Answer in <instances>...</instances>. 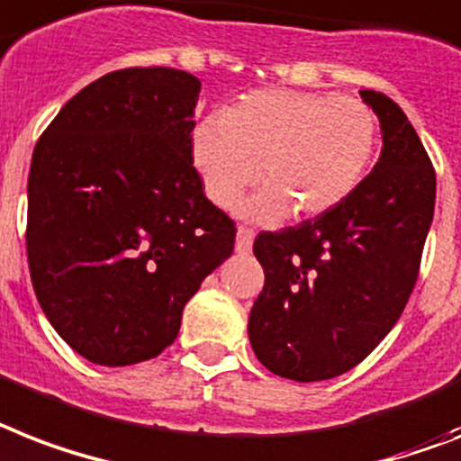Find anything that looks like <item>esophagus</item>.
Masks as SVG:
<instances>
[{
  "label": "esophagus",
  "mask_w": 461,
  "mask_h": 461,
  "mask_svg": "<svg viewBox=\"0 0 461 461\" xmlns=\"http://www.w3.org/2000/svg\"><path fill=\"white\" fill-rule=\"evenodd\" d=\"M253 230L249 227H239L237 230V253H249L253 249Z\"/></svg>",
  "instance_id": "34e87169"
}]
</instances>
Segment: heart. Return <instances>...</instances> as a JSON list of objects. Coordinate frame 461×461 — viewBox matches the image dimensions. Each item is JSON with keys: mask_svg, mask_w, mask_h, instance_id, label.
I'll list each match as a JSON object with an SVG mask.
<instances>
[{"mask_svg": "<svg viewBox=\"0 0 461 461\" xmlns=\"http://www.w3.org/2000/svg\"><path fill=\"white\" fill-rule=\"evenodd\" d=\"M379 122L353 96L256 89L222 118L208 115L192 137V163L212 203L231 208L267 182L241 212L258 222L321 218L362 185L376 151Z\"/></svg>", "mask_w": 461, "mask_h": 461, "instance_id": "obj_1", "label": "heart"}]
</instances>
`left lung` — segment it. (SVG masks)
<instances>
[{"mask_svg":"<svg viewBox=\"0 0 461 461\" xmlns=\"http://www.w3.org/2000/svg\"><path fill=\"white\" fill-rule=\"evenodd\" d=\"M381 127L372 172L336 211L263 231L265 286L249 317L253 353L284 379L324 381L360 365L405 310L433 222L436 172L402 108L360 89Z\"/></svg>","mask_w":461,"mask_h":461,"instance_id":"8db88e82","label":"left lung"}]
</instances>
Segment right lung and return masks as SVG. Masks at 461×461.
Instances as JSON below:
<instances>
[{"label": "right lung", "instance_id": "add662e5", "mask_svg": "<svg viewBox=\"0 0 461 461\" xmlns=\"http://www.w3.org/2000/svg\"><path fill=\"white\" fill-rule=\"evenodd\" d=\"M201 80L125 68L80 89L44 130L28 177V265L44 315L104 366L151 360L234 250V222L192 163Z\"/></svg>", "mask_w": 461, "mask_h": 461}]
</instances>
